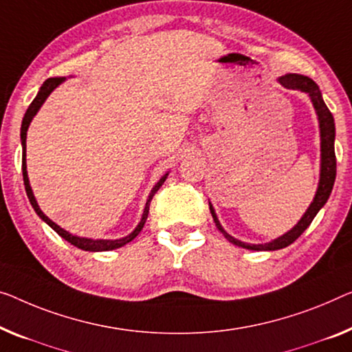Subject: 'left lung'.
<instances>
[{
	"mask_svg": "<svg viewBox=\"0 0 352 352\" xmlns=\"http://www.w3.org/2000/svg\"><path fill=\"white\" fill-rule=\"evenodd\" d=\"M278 83L285 88H287V90H298L302 93H307L313 104L314 110H316L318 123H319V138H321V166H319V183H318L316 194H314V197H313V202L310 204V207L307 208V212L302 214V218L298 219V223L296 224V226H294L291 230H287L286 234H283V235H280V237H276L265 243H246V242H242V240L232 237V235H229L226 230H224V228L221 226V223H219L213 206L208 202L213 221H214V224H217L219 232H221L230 243L235 246H240V248H245V250L275 251V250L286 248V246H289L291 243L296 242V240L302 235L303 230L310 226L319 210L326 206L330 192H332L335 175H337V160H335V122H333L332 113H330V110L326 106V102H324L322 94H321V90H319L318 83L313 82L310 77L302 76V74H285V76L278 77Z\"/></svg>",
	"mask_w": 352,
	"mask_h": 352,
	"instance_id": "obj_1",
	"label": "left lung"
}]
</instances>
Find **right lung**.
Here are the masks:
<instances>
[{"label": "right lung", "instance_id": "1", "mask_svg": "<svg viewBox=\"0 0 352 352\" xmlns=\"http://www.w3.org/2000/svg\"><path fill=\"white\" fill-rule=\"evenodd\" d=\"M66 80V77H54V78H47V80L42 83L41 90L38 91V94H36V98L33 99V102L30 104L28 110L25 112V117L22 120V128H20V140H22V172H23V183H25V190H26V196H28L31 206H33L34 212L38 213V217L42 219V221L49 224V226L55 230L56 234L60 235V237H63L65 240H67L71 245L77 246V248H80L83 251H110V250H117L120 248V246H123L126 243H129L131 240H134L135 237H138L140 230H142L144 224L146 221V217H148V210H150V202L151 199H153V196L156 194V191L160 190V188L162 186V183L166 182L167 175H169V172H166L164 175H162L158 183L151 188V191L148 194V199H146L145 202V208H144V213H142V218H140V221L138 226H135V229L133 230V232L126 235V237H122V239H87V237H78V235H74L71 234L69 230L63 229L61 226H58V224L52 221V219L47 217V214L42 212L38 201H36L34 194H33V190H31V185H30V178H28V170H26V131H28L31 122H33V118L36 117V113L39 112V109L42 107V104L45 102V99L50 96V93L55 90L56 87H60L63 82Z\"/></svg>", "mask_w": 352, "mask_h": 352}]
</instances>
